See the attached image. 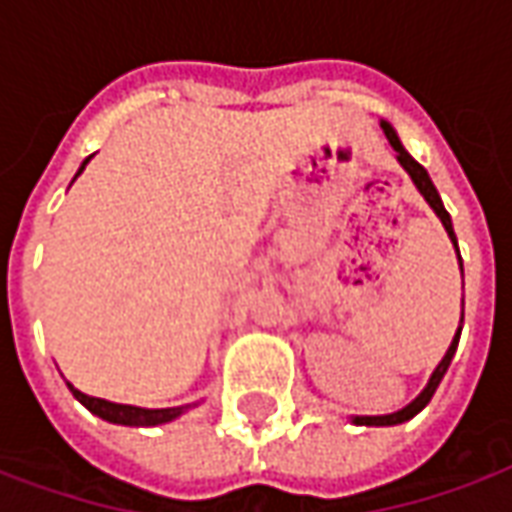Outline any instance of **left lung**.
<instances>
[{"instance_id":"left-lung-1","label":"left lung","mask_w":512,"mask_h":512,"mask_svg":"<svg viewBox=\"0 0 512 512\" xmlns=\"http://www.w3.org/2000/svg\"><path fill=\"white\" fill-rule=\"evenodd\" d=\"M382 132H385V138H388V144L393 146V152H396V160H399V166L410 174V180H413V185L418 188V194L427 199V205L435 210V216L441 219L443 230H446V235H449V241H452V246H455L457 252V260H460V249H457V238H455V227H452V219H449V213H446V207H443L441 196H438V191H435V185H432L430 174H427V169L421 166V163H416L413 157H410V152H407L405 146H402V141H399V135H396V130H393L388 121H380ZM460 271H463V260H460ZM460 332H463V310H460V324H457V332L455 338H452V343H449V349H446V355L441 357V363L435 366V371L430 374V380H427V385H424V391L418 393L416 399L410 402V405H405L402 410H396V413H385V416H352V424H360V427H393V424H405V421H410L413 416H418L424 407L430 405L432 393L438 391V385H441L443 374H446V368H449V363H452V357H455L457 352V341H460Z\"/></svg>"}]
</instances>
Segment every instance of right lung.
I'll use <instances>...</instances> for the list:
<instances>
[{
    "mask_svg": "<svg viewBox=\"0 0 512 512\" xmlns=\"http://www.w3.org/2000/svg\"><path fill=\"white\" fill-rule=\"evenodd\" d=\"M91 157H85V160H82V166L80 171L74 174V180H77L82 171H85V166H88V160H91ZM66 385H69V391L74 393V399H77L80 405L88 407L94 416H99L102 421H110V424H124V427H160V424H169V421H174V418H180L188 407H194V405H182V407L119 405V402H107V399H99V396H88V393L77 391L71 382H66Z\"/></svg>",
    "mask_w": 512,
    "mask_h": 512,
    "instance_id": "obj_1",
    "label": "right lung"
}]
</instances>
